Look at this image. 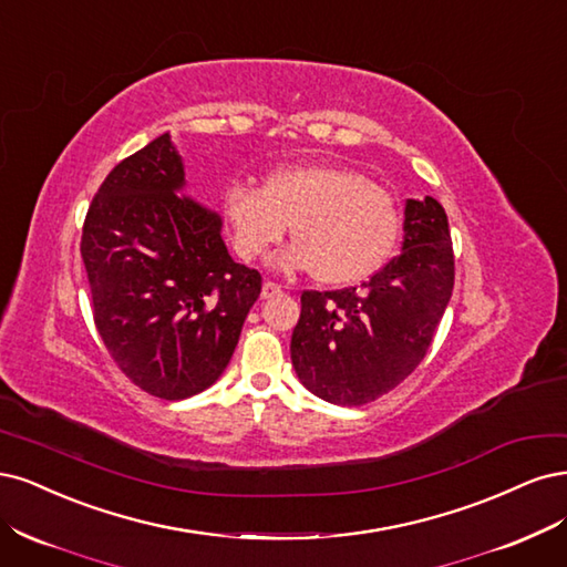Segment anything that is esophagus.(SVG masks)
<instances>
[{"label":"esophagus","instance_id":"obj_1","mask_svg":"<svg viewBox=\"0 0 567 567\" xmlns=\"http://www.w3.org/2000/svg\"><path fill=\"white\" fill-rule=\"evenodd\" d=\"M282 291V287L278 285V282H272V280H266L264 282V287H261V297L264 299H270V297H276V295H280Z\"/></svg>","mask_w":567,"mask_h":567}]
</instances>
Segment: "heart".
Returning <instances> with one entry per match:
<instances>
[{
	"label": "heart",
	"mask_w": 567,
	"mask_h": 567,
	"mask_svg": "<svg viewBox=\"0 0 567 567\" xmlns=\"http://www.w3.org/2000/svg\"><path fill=\"white\" fill-rule=\"evenodd\" d=\"M221 216L230 245L254 261L285 240L282 268H310L322 285H353L377 272L395 247L400 205L391 190L362 172L332 162L289 164L270 172L261 188L233 184Z\"/></svg>",
	"instance_id": "obj_1"
}]
</instances>
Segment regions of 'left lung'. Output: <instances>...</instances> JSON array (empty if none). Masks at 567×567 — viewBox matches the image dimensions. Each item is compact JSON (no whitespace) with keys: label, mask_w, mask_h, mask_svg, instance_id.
<instances>
[{"label":"left lung","mask_w":567,"mask_h":567,"mask_svg":"<svg viewBox=\"0 0 567 567\" xmlns=\"http://www.w3.org/2000/svg\"><path fill=\"white\" fill-rule=\"evenodd\" d=\"M403 251L360 287L306 289L291 332L303 386L334 405H364L393 391L424 360L454 287L443 205L408 199Z\"/></svg>","instance_id":"left-lung-1"}]
</instances>
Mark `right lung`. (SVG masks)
<instances>
[{
	"instance_id": "1",
	"label": "right lung",
	"mask_w": 567,
	"mask_h": 567,
	"mask_svg": "<svg viewBox=\"0 0 567 567\" xmlns=\"http://www.w3.org/2000/svg\"><path fill=\"white\" fill-rule=\"evenodd\" d=\"M184 162L169 134L105 176L82 228L96 330L117 368L162 400H184L224 374L261 272L235 264L221 218L178 197Z\"/></svg>"
}]
</instances>
